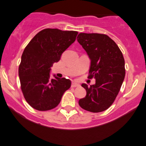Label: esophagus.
<instances>
[{"label": "esophagus", "mask_w": 146, "mask_h": 146, "mask_svg": "<svg viewBox=\"0 0 146 146\" xmlns=\"http://www.w3.org/2000/svg\"><path fill=\"white\" fill-rule=\"evenodd\" d=\"M80 85L77 82H73V83L71 84V87H79Z\"/></svg>", "instance_id": "obj_1"}]
</instances>
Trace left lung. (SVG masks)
<instances>
[{
    "label": "left lung",
    "mask_w": 146,
    "mask_h": 146,
    "mask_svg": "<svg viewBox=\"0 0 146 146\" xmlns=\"http://www.w3.org/2000/svg\"><path fill=\"white\" fill-rule=\"evenodd\" d=\"M77 40L91 61L88 78L96 80V83L90 87L82 84L87 95L78 104L87 111H104L114 102L125 79L123 55L117 44L107 35L80 33Z\"/></svg>",
    "instance_id": "obj_1"
}]
</instances>
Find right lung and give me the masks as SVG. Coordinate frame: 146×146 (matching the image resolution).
I'll return each instance as SVG.
<instances>
[{
    "label": "right lung",
    "mask_w": 146,
    "mask_h": 146,
    "mask_svg": "<svg viewBox=\"0 0 146 146\" xmlns=\"http://www.w3.org/2000/svg\"><path fill=\"white\" fill-rule=\"evenodd\" d=\"M77 31L45 29L32 38L23 52L19 76L21 89L27 103L34 109L45 111L60 103L71 85L70 80L50 77L53 64L74 42Z\"/></svg>",
    "instance_id": "obj_1"
}]
</instances>
